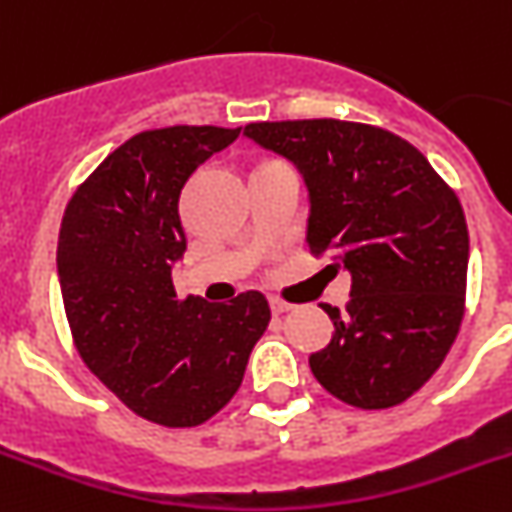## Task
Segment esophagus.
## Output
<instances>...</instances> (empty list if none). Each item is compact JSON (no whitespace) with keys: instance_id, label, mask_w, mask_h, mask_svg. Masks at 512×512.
Instances as JSON below:
<instances>
[{"instance_id":"esophagus-1","label":"esophagus","mask_w":512,"mask_h":512,"mask_svg":"<svg viewBox=\"0 0 512 512\" xmlns=\"http://www.w3.org/2000/svg\"><path fill=\"white\" fill-rule=\"evenodd\" d=\"M270 308L275 315H283V313H288V310H293L295 305L288 303V300H283V298H270Z\"/></svg>"}]
</instances>
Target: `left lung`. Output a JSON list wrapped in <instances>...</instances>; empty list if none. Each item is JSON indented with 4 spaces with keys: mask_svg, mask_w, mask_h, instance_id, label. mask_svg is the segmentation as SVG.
<instances>
[{
    "mask_svg": "<svg viewBox=\"0 0 512 512\" xmlns=\"http://www.w3.org/2000/svg\"><path fill=\"white\" fill-rule=\"evenodd\" d=\"M245 136L298 166L310 191V255L351 272L336 333L310 356L326 391L356 409L417 394L465 315L470 237L462 204L424 154L379 126L336 118L265 121Z\"/></svg>",
    "mask_w": 512,
    "mask_h": 512,
    "instance_id": "left-lung-1",
    "label": "left lung"
}]
</instances>
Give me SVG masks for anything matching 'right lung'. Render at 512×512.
Here are the masks:
<instances>
[{"label":"right lung","mask_w":512,"mask_h":512,"mask_svg":"<svg viewBox=\"0 0 512 512\" xmlns=\"http://www.w3.org/2000/svg\"><path fill=\"white\" fill-rule=\"evenodd\" d=\"M242 128L169 126L136 133L75 189L57 240V275L73 343L131 412L197 427L237 394L270 323L257 290L229 303L176 295L186 179Z\"/></svg>","instance_id":"1"}]
</instances>
